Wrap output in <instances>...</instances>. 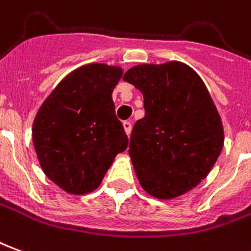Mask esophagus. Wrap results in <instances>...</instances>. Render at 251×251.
I'll list each match as a JSON object with an SVG mask.
<instances>
[{
	"label": "esophagus",
	"instance_id": "obj_1",
	"mask_svg": "<svg viewBox=\"0 0 251 251\" xmlns=\"http://www.w3.org/2000/svg\"><path fill=\"white\" fill-rule=\"evenodd\" d=\"M124 129H125L126 134L129 136V134H130V131H131V122H130V121H125V122H124Z\"/></svg>",
	"mask_w": 251,
	"mask_h": 251
}]
</instances>
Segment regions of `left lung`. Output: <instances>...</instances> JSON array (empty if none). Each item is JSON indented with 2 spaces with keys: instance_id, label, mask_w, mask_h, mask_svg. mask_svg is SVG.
Here are the masks:
<instances>
[{
  "instance_id": "1",
  "label": "left lung",
  "mask_w": 251,
  "mask_h": 251,
  "mask_svg": "<svg viewBox=\"0 0 251 251\" xmlns=\"http://www.w3.org/2000/svg\"><path fill=\"white\" fill-rule=\"evenodd\" d=\"M124 80L144 96L145 115L131 130L129 155L141 186L174 199L197 186L223 150L220 115L200 76L187 65H138Z\"/></svg>"
}]
</instances>
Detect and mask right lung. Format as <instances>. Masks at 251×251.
<instances>
[{"mask_svg":"<svg viewBox=\"0 0 251 251\" xmlns=\"http://www.w3.org/2000/svg\"><path fill=\"white\" fill-rule=\"evenodd\" d=\"M121 76L117 66H81L57 85L35 117L32 141L42 170L65 192L95 190L114 157L127 148L111 98Z\"/></svg>","mask_w":251,"mask_h":251,"instance_id":"right-lung-1","label":"right lung"}]
</instances>
